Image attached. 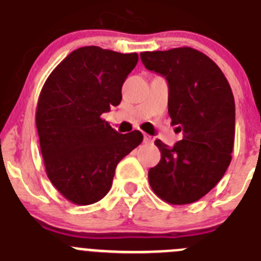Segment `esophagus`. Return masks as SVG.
Here are the masks:
<instances>
[{
	"label": "esophagus",
	"mask_w": 261,
	"mask_h": 261,
	"mask_svg": "<svg viewBox=\"0 0 261 261\" xmlns=\"http://www.w3.org/2000/svg\"><path fill=\"white\" fill-rule=\"evenodd\" d=\"M143 140H144V143H152L153 142L152 137H151V135H148V134H144Z\"/></svg>",
	"instance_id": "34e87169"
}]
</instances>
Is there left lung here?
Masks as SVG:
<instances>
[{"label": "left lung", "mask_w": 261, "mask_h": 261, "mask_svg": "<svg viewBox=\"0 0 261 261\" xmlns=\"http://www.w3.org/2000/svg\"><path fill=\"white\" fill-rule=\"evenodd\" d=\"M148 71L168 83V113L182 139L162 152L148 171L152 190L165 202L187 205L207 194L230 165L235 138V102L227 79L205 54L190 48L142 52Z\"/></svg>", "instance_id": "left-lung-1"}]
</instances>
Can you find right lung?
Listing matches in <instances>:
<instances>
[{
    "label": "right lung",
    "mask_w": 261,
    "mask_h": 261,
    "mask_svg": "<svg viewBox=\"0 0 261 261\" xmlns=\"http://www.w3.org/2000/svg\"><path fill=\"white\" fill-rule=\"evenodd\" d=\"M137 63L138 54L81 47L43 85L36 108L40 151L49 181L72 203L102 199L118 163L143 140L140 131L119 134L101 118L121 103Z\"/></svg>",
    "instance_id": "add662e5"
}]
</instances>
